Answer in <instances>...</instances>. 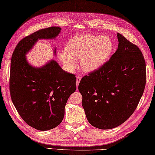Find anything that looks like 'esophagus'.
I'll return each mask as SVG.
<instances>
[{"instance_id": "1", "label": "esophagus", "mask_w": 155, "mask_h": 155, "mask_svg": "<svg viewBox=\"0 0 155 155\" xmlns=\"http://www.w3.org/2000/svg\"><path fill=\"white\" fill-rule=\"evenodd\" d=\"M81 80V77H80V76H77V87L78 86V84H79Z\"/></svg>"}]
</instances>
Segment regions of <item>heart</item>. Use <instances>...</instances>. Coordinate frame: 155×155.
I'll use <instances>...</instances> for the list:
<instances>
[{
	"label": "heart",
	"mask_w": 155,
	"mask_h": 155,
	"mask_svg": "<svg viewBox=\"0 0 155 155\" xmlns=\"http://www.w3.org/2000/svg\"><path fill=\"white\" fill-rule=\"evenodd\" d=\"M113 49V42L109 38L101 35L79 34L68 41L65 51L59 53V57L69 69L75 68V59H80L81 68L91 72L97 70L107 62Z\"/></svg>",
	"instance_id": "b5f03b06"
}]
</instances>
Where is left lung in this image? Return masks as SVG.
I'll list each match as a JSON object with an SVG mask.
<instances>
[{"mask_svg":"<svg viewBox=\"0 0 155 155\" xmlns=\"http://www.w3.org/2000/svg\"><path fill=\"white\" fill-rule=\"evenodd\" d=\"M117 38L118 48L109 60L78 85L88 121L103 130L119 126L133 114L147 81L142 52L120 34Z\"/></svg>","mask_w":155,"mask_h":155,"instance_id":"1","label":"left lung"}]
</instances>
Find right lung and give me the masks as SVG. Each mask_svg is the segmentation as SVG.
<instances>
[{
    "label": "right lung",
    "mask_w": 155,
    "mask_h": 155,
    "mask_svg": "<svg viewBox=\"0 0 155 155\" xmlns=\"http://www.w3.org/2000/svg\"><path fill=\"white\" fill-rule=\"evenodd\" d=\"M61 30L51 27L25 37L16 46L11 58L9 89L13 104L23 120L38 130H50L61 124L66 103L77 89V78L54 61L41 68L32 67L25 54L38 39L55 38Z\"/></svg>",
    "instance_id": "obj_1"
}]
</instances>
